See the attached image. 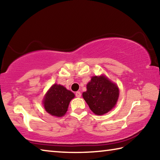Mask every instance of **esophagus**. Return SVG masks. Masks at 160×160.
Returning <instances> with one entry per match:
<instances>
[{"label": "esophagus", "instance_id": "1", "mask_svg": "<svg viewBox=\"0 0 160 160\" xmlns=\"http://www.w3.org/2000/svg\"><path fill=\"white\" fill-rule=\"evenodd\" d=\"M75 96H76L77 97H81L80 92H75Z\"/></svg>", "mask_w": 160, "mask_h": 160}]
</instances>
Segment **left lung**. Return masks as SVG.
Instances as JSON below:
<instances>
[{"instance_id": "obj_1", "label": "left lung", "mask_w": 160, "mask_h": 160, "mask_svg": "<svg viewBox=\"0 0 160 160\" xmlns=\"http://www.w3.org/2000/svg\"><path fill=\"white\" fill-rule=\"evenodd\" d=\"M119 96L118 86L105 75L92 77L87 85V91L82 97L92 112L97 115H103L112 110Z\"/></svg>"}]
</instances>
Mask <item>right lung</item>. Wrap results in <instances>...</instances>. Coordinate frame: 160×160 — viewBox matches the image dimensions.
<instances>
[{
    "label": "right lung",
    "instance_id": "1",
    "mask_svg": "<svg viewBox=\"0 0 160 160\" xmlns=\"http://www.w3.org/2000/svg\"><path fill=\"white\" fill-rule=\"evenodd\" d=\"M74 97L75 94L63 85L54 84L45 94L43 104L45 110L51 115L61 117L66 114L69 103Z\"/></svg>",
    "mask_w": 160,
    "mask_h": 160
}]
</instances>
